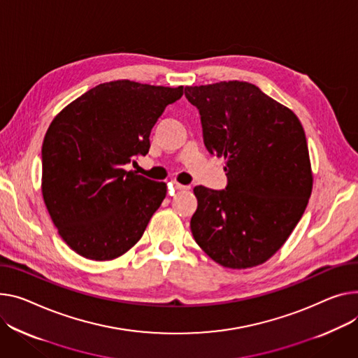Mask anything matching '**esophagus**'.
Masks as SVG:
<instances>
[{"instance_id": "esophagus-1", "label": "esophagus", "mask_w": 358, "mask_h": 358, "mask_svg": "<svg viewBox=\"0 0 358 358\" xmlns=\"http://www.w3.org/2000/svg\"><path fill=\"white\" fill-rule=\"evenodd\" d=\"M174 187L177 189H189V188H192L189 185H184V184H180V182H174Z\"/></svg>"}]
</instances>
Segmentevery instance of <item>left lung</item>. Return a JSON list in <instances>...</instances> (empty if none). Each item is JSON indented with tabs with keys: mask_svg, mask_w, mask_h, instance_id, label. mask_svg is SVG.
I'll return each mask as SVG.
<instances>
[{
	"mask_svg": "<svg viewBox=\"0 0 358 358\" xmlns=\"http://www.w3.org/2000/svg\"><path fill=\"white\" fill-rule=\"evenodd\" d=\"M201 116L204 145L226 159V189L194 187L189 227L219 265L265 264L288 241L313 192V170L298 116L257 86L229 80L185 86Z\"/></svg>",
	"mask_w": 358,
	"mask_h": 358,
	"instance_id": "1",
	"label": "left lung"
}]
</instances>
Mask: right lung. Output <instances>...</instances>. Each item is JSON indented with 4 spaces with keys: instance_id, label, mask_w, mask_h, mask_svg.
<instances>
[{
    "instance_id": "add662e5",
    "label": "right lung",
    "mask_w": 358,
    "mask_h": 358,
    "mask_svg": "<svg viewBox=\"0 0 358 358\" xmlns=\"http://www.w3.org/2000/svg\"><path fill=\"white\" fill-rule=\"evenodd\" d=\"M182 86L131 80L94 86L62 109L41 147L44 204L66 245L90 260L127 253L144 234L166 184L127 171Z\"/></svg>"
}]
</instances>
